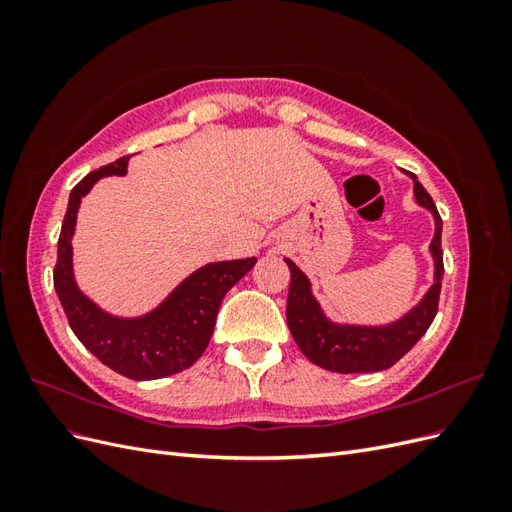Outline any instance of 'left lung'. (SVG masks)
<instances>
[{"mask_svg": "<svg viewBox=\"0 0 512 512\" xmlns=\"http://www.w3.org/2000/svg\"><path fill=\"white\" fill-rule=\"evenodd\" d=\"M414 179V196L418 203L433 211L436 235L431 241V254L436 260V282L408 316L389 327H339L322 316L320 305L309 292L307 277L294 262L290 267V288L286 303V320L294 342L309 361L337 374H363L393 367L418 339L431 327L438 314L444 260H442V218L423 183Z\"/></svg>", "mask_w": 512, "mask_h": 512, "instance_id": "obj_1", "label": "left lung"}]
</instances>
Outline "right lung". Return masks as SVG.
Returning <instances> with one entry per match:
<instances>
[{
  "label": "right lung",
  "mask_w": 512,
  "mask_h": 512,
  "mask_svg": "<svg viewBox=\"0 0 512 512\" xmlns=\"http://www.w3.org/2000/svg\"><path fill=\"white\" fill-rule=\"evenodd\" d=\"M130 156L106 164L74 185L57 241L53 284L74 335L81 344L132 380H156L188 369L205 352L224 294L256 265V258L211 262L185 280L170 297L143 318L108 316L79 292L72 277V232L81 198L104 175L126 173Z\"/></svg>",
  "instance_id": "right-lung-1"
}]
</instances>
